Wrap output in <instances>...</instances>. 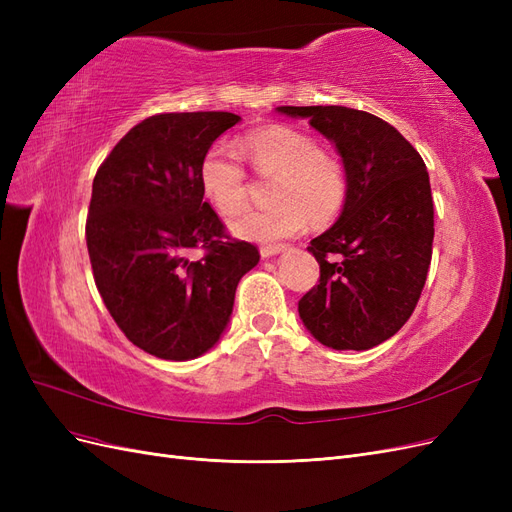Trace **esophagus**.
<instances>
[{"instance_id": "1", "label": "esophagus", "mask_w": 512, "mask_h": 512, "mask_svg": "<svg viewBox=\"0 0 512 512\" xmlns=\"http://www.w3.org/2000/svg\"><path fill=\"white\" fill-rule=\"evenodd\" d=\"M284 250H286L284 245H269V247H262L260 256H262V258H273V256H277V254H282Z\"/></svg>"}]
</instances>
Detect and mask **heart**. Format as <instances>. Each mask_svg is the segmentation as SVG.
I'll use <instances>...</instances> for the list:
<instances>
[{"mask_svg":"<svg viewBox=\"0 0 512 512\" xmlns=\"http://www.w3.org/2000/svg\"><path fill=\"white\" fill-rule=\"evenodd\" d=\"M241 156L260 177H277L271 200L277 205L247 211L232 222L241 239L273 243L299 235L307 226L331 224L348 198V173L342 160L322 153L314 136L292 128L254 132L239 145ZM200 188L222 215H235L247 203V177L230 149L211 147L200 162Z\"/></svg>","mask_w":512,"mask_h":512,"instance_id":"obj_1","label":"heart"}]
</instances>
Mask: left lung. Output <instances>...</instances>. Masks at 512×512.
Wrapping results in <instances>:
<instances>
[{"instance_id": "obj_1", "label": "left lung", "mask_w": 512, "mask_h": 512, "mask_svg": "<svg viewBox=\"0 0 512 512\" xmlns=\"http://www.w3.org/2000/svg\"><path fill=\"white\" fill-rule=\"evenodd\" d=\"M335 145L348 173L337 222L312 239L320 282L299 301L305 329L333 350L393 337L421 297L433 243V200L418 151L384 119L346 106H277Z\"/></svg>"}]
</instances>
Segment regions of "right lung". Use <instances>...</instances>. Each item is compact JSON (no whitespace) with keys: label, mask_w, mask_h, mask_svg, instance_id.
Instances as JSON below:
<instances>
[{"label":"right lung","mask_w":512,"mask_h":512,"mask_svg":"<svg viewBox=\"0 0 512 512\" xmlns=\"http://www.w3.org/2000/svg\"><path fill=\"white\" fill-rule=\"evenodd\" d=\"M235 113H164L134 126L98 168L87 250L100 297L134 346L192 361L226 331L241 277L260 254L230 241L203 200L200 162ZM206 250L200 261L187 254Z\"/></svg>","instance_id":"obj_1"}]
</instances>
